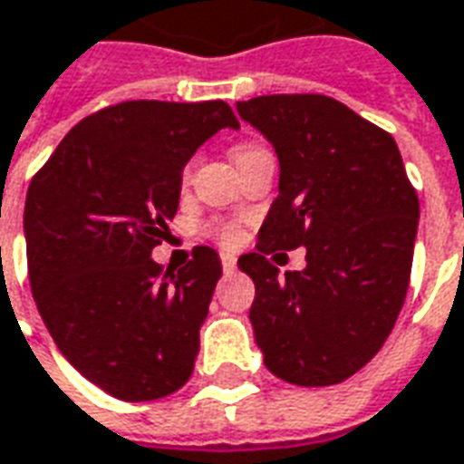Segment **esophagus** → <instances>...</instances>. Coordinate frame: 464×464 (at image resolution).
<instances>
[{
  "label": "esophagus",
  "instance_id": "esophagus-1",
  "mask_svg": "<svg viewBox=\"0 0 464 464\" xmlns=\"http://www.w3.org/2000/svg\"><path fill=\"white\" fill-rule=\"evenodd\" d=\"M221 266L226 273H233V270H236V256H231V253H221Z\"/></svg>",
  "mask_w": 464,
  "mask_h": 464
}]
</instances>
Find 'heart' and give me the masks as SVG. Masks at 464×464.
Instances as JSON below:
<instances>
[{"label":"heart","mask_w":464,"mask_h":464,"mask_svg":"<svg viewBox=\"0 0 464 464\" xmlns=\"http://www.w3.org/2000/svg\"><path fill=\"white\" fill-rule=\"evenodd\" d=\"M263 147L260 145H238L236 150H233V160H243V157H248V154H256L260 152ZM204 231L208 233V236H214L216 241L226 243V246H231V243H236V238H238V226L233 221H208L204 226Z\"/></svg>","instance_id":"obj_1"}]
</instances>
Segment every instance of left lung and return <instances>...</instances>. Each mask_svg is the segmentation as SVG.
Returning <instances> with one entry per match:
<instances>
[{
    "label": "left lung",
    "mask_w": 464,
    "mask_h": 464,
    "mask_svg": "<svg viewBox=\"0 0 464 464\" xmlns=\"http://www.w3.org/2000/svg\"><path fill=\"white\" fill-rule=\"evenodd\" d=\"M280 160V194L238 258L256 283L250 324L266 366L295 386H332L379 354L403 307L418 194L396 140L344 102L260 95L236 105ZM308 248V267L277 276L276 249Z\"/></svg>",
    "instance_id": "1"
}]
</instances>
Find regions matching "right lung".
I'll use <instances>...</instances> for the list:
<instances>
[{"label": "right lung", "instance_id": "obj_1", "mask_svg": "<svg viewBox=\"0 0 464 464\" xmlns=\"http://www.w3.org/2000/svg\"><path fill=\"white\" fill-rule=\"evenodd\" d=\"M238 120L223 101H127L68 132L24 206L29 283L61 354L120 401H154L194 372L218 253L157 266L191 154Z\"/></svg>", "mask_w": 464, "mask_h": 464}]
</instances>
